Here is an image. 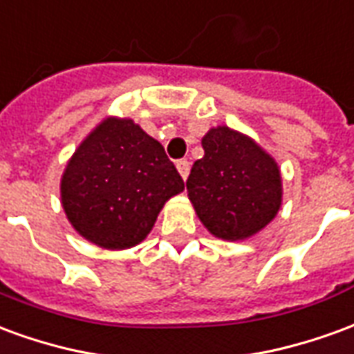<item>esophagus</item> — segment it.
I'll return each mask as SVG.
<instances>
[{"mask_svg": "<svg viewBox=\"0 0 354 354\" xmlns=\"http://www.w3.org/2000/svg\"><path fill=\"white\" fill-rule=\"evenodd\" d=\"M176 169L178 172H180V176L184 178V180H187V176H189V169H192V167H189V161H187V159H180V161L176 162Z\"/></svg>", "mask_w": 354, "mask_h": 354, "instance_id": "obj_1", "label": "esophagus"}]
</instances>
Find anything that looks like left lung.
I'll return each mask as SVG.
<instances>
[{
	"label": "left lung",
	"instance_id": "8db88e82",
	"mask_svg": "<svg viewBox=\"0 0 354 354\" xmlns=\"http://www.w3.org/2000/svg\"><path fill=\"white\" fill-rule=\"evenodd\" d=\"M205 157L193 162L187 197L203 225L223 241H245L266 227L282 205L279 165L252 138L230 127L203 136Z\"/></svg>",
	"mask_w": 354,
	"mask_h": 354
}]
</instances>
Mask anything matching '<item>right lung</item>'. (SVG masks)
I'll return each mask as SVG.
<instances>
[{
    "instance_id": "right-lung-1",
    "label": "right lung",
    "mask_w": 354,
    "mask_h": 354,
    "mask_svg": "<svg viewBox=\"0 0 354 354\" xmlns=\"http://www.w3.org/2000/svg\"><path fill=\"white\" fill-rule=\"evenodd\" d=\"M184 192L165 147L132 119L108 117L75 149L60 199L81 237L108 250L142 243L165 203Z\"/></svg>"
}]
</instances>
